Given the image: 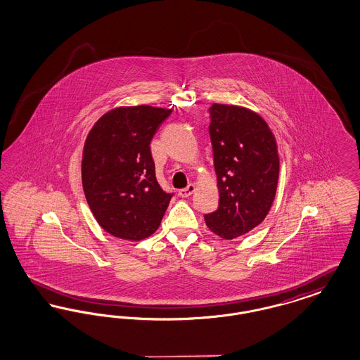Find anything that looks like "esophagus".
I'll use <instances>...</instances> for the list:
<instances>
[{
  "label": "esophagus",
  "mask_w": 360,
  "mask_h": 360,
  "mask_svg": "<svg viewBox=\"0 0 360 360\" xmlns=\"http://www.w3.org/2000/svg\"><path fill=\"white\" fill-rule=\"evenodd\" d=\"M194 191H195V185L190 184L188 188H181V190L178 191V195H179V197H184V198H185V197H188V195H191V194H193Z\"/></svg>",
  "instance_id": "esophagus-1"
}]
</instances>
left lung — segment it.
Returning <instances> with one entry per match:
<instances>
[{"mask_svg":"<svg viewBox=\"0 0 360 360\" xmlns=\"http://www.w3.org/2000/svg\"><path fill=\"white\" fill-rule=\"evenodd\" d=\"M209 134L217 175L219 207L206 226L221 239L252 231L269 214L278 186L279 156L267 122L248 108L213 103Z\"/></svg>","mask_w":360,"mask_h":360,"instance_id":"1","label":"left lung"}]
</instances>
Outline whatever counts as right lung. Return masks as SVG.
I'll use <instances>...</instances> for the list:
<instances>
[{"mask_svg": "<svg viewBox=\"0 0 360 360\" xmlns=\"http://www.w3.org/2000/svg\"><path fill=\"white\" fill-rule=\"evenodd\" d=\"M172 109L150 105L106 112L90 129L82 186L97 223L115 238L146 239L159 228L172 194L155 176L151 140Z\"/></svg>", "mask_w": 360, "mask_h": 360, "instance_id": "1", "label": "right lung"}]
</instances>
